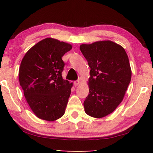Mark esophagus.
Wrapping results in <instances>:
<instances>
[{"mask_svg": "<svg viewBox=\"0 0 153 153\" xmlns=\"http://www.w3.org/2000/svg\"><path fill=\"white\" fill-rule=\"evenodd\" d=\"M79 79H77V80H76V81H74V86H78V85L79 84Z\"/></svg>", "mask_w": 153, "mask_h": 153, "instance_id": "esophagus-1", "label": "esophagus"}]
</instances>
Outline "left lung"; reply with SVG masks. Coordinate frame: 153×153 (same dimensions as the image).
<instances>
[{
	"label": "left lung",
	"mask_w": 153,
	"mask_h": 153,
	"mask_svg": "<svg viewBox=\"0 0 153 153\" xmlns=\"http://www.w3.org/2000/svg\"><path fill=\"white\" fill-rule=\"evenodd\" d=\"M79 48L90 68L84 111L92 117H104L122 101L131 81L128 56L122 46L110 40L83 44Z\"/></svg>",
	"instance_id": "1"
}]
</instances>
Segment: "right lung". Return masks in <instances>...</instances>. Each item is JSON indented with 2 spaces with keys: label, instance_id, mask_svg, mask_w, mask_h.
<instances>
[{
  "label": "right lung",
  "instance_id": "1",
  "mask_svg": "<svg viewBox=\"0 0 153 153\" xmlns=\"http://www.w3.org/2000/svg\"><path fill=\"white\" fill-rule=\"evenodd\" d=\"M70 44L47 38L32 46L23 58L19 80L28 105L41 120L53 121L64 115L73 83L62 77V57Z\"/></svg>",
  "mask_w": 153,
  "mask_h": 153
}]
</instances>
